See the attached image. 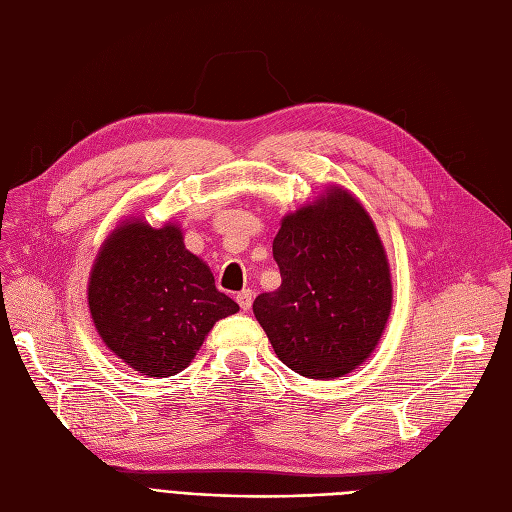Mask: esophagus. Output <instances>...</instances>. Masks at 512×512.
<instances>
[{
  "label": "esophagus",
  "mask_w": 512,
  "mask_h": 512,
  "mask_svg": "<svg viewBox=\"0 0 512 512\" xmlns=\"http://www.w3.org/2000/svg\"><path fill=\"white\" fill-rule=\"evenodd\" d=\"M237 303H239V307L243 309V312H247V309L252 307V290L250 288H245V290H241V292H237Z\"/></svg>",
  "instance_id": "esophagus-1"
}]
</instances>
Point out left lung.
<instances>
[{"mask_svg":"<svg viewBox=\"0 0 512 512\" xmlns=\"http://www.w3.org/2000/svg\"><path fill=\"white\" fill-rule=\"evenodd\" d=\"M282 286L254 316L280 361L307 378H339L374 352L391 314L389 262L374 222L352 194L331 188L284 218L273 239Z\"/></svg>","mask_w":512,"mask_h":512,"instance_id":"1","label":"left lung"}]
</instances>
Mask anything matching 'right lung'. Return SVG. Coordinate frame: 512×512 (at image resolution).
Wrapping results in <instances>:
<instances>
[{"label": "right lung", "instance_id": "add662e5", "mask_svg": "<svg viewBox=\"0 0 512 512\" xmlns=\"http://www.w3.org/2000/svg\"><path fill=\"white\" fill-rule=\"evenodd\" d=\"M89 309L104 344L143 376L168 378L190 365L205 335L239 305L215 288L203 260L173 224H121L89 275Z\"/></svg>", "mask_w": 512, "mask_h": 512}]
</instances>
